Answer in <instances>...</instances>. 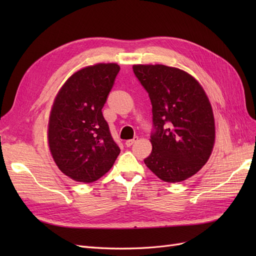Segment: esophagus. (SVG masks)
Instances as JSON below:
<instances>
[{
    "label": "esophagus",
    "instance_id": "esophagus-1",
    "mask_svg": "<svg viewBox=\"0 0 256 256\" xmlns=\"http://www.w3.org/2000/svg\"><path fill=\"white\" fill-rule=\"evenodd\" d=\"M138 136H134V138H130V140H127V141H126V145H127L128 147L132 146V145L138 141Z\"/></svg>",
    "mask_w": 256,
    "mask_h": 256
}]
</instances>
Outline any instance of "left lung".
I'll list each match as a JSON object with an SVG mask.
<instances>
[{"instance_id": "1", "label": "left lung", "mask_w": 256, "mask_h": 256, "mask_svg": "<svg viewBox=\"0 0 256 256\" xmlns=\"http://www.w3.org/2000/svg\"><path fill=\"white\" fill-rule=\"evenodd\" d=\"M148 92L152 150L145 164L160 180L180 182L198 172L214 143V120L203 88L192 76L164 65H134Z\"/></svg>"}]
</instances>
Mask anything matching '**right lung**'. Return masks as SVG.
<instances>
[{
    "mask_svg": "<svg viewBox=\"0 0 256 256\" xmlns=\"http://www.w3.org/2000/svg\"><path fill=\"white\" fill-rule=\"evenodd\" d=\"M120 69L113 63L85 67L66 81L54 100L50 152L60 171L74 180H99L120 152L102 111Z\"/></svg>",
    "mask_w": 256,
    "mask_h": 256,
    "instance_id": "obj_1",
    "label": "right lung"
}]
</instances>
